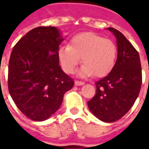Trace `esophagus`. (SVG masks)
I'll return each mask as SVG.
<instances>
[{
	"mask_svg": "<svg viewBox=\"0 0 149 149\" xmlns=\"http://www.w3.org/2000/svg\"><path fill=\"white\" fill-rule=\"evenodd\" d=\"M75 84H76L77 86H83L84 84V82L78 81V80H77V81H75Z\"/></svg>",
	"mask_w": 149,
	"mask_h": 149,
	"instance_id": "34e87169",
	"label": "esophagus"
}]
</instances>
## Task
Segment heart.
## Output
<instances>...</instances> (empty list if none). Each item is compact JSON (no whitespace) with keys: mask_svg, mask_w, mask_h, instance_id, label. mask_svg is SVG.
<instances>
[{"mask_svg":"<svg viewBox=\"0 0 149 149\" xmlns=\"http://www.w3.org/2000/svg\"><path fill=\"white\" fill-rule=\"evenodd\" d=\"M117 55V46L112 41L93 32L77 34L70 45H62L57 51L61 67L68 74L74 72L82 57L79 77H105L114 67Z\"/></svg>","mask_w":149,"mask_h":149,"instance_id":"b5f03b06","label":"heart"}]
</instances>
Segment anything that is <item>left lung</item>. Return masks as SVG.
<instances>
[{
	"label": "left lung",
	"mask_w": 149,
	"mask_h": 149,
	"mask_svg": "<svg viewBox=\"0 0 149 149\" xmlns=\"http://www.w3.org/2000/svg\"><path fill=\"white\" fill-rule=\"evenodd\" d=\"M117 39L118 57L107 77L96 82V94L87 102L99 120L114 122L128 112L141 90V66L139 52L121 32L107 28Z\"/></svg>",
	"instance_id": "left-lung-1"
}]
</instances>
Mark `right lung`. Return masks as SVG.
<instances>
[{
    "label": "right lung",
    "instance_id": "1",
    "mask_svg": "<svg viewBox=\"0 0 149 149\" xmlns=\"http://www.w3.org/2000/svg\"><path fill=\"white\" fill-rule=\"evenodd\" d=\"M63 40L56 27H37L13 48L8 90L16 106L31 120L43 121L53 115L74 85L59 65L57 51Z\"/></svg>",
    "mask_w": 149,
    "mask_h": 149
}]
</instances>
